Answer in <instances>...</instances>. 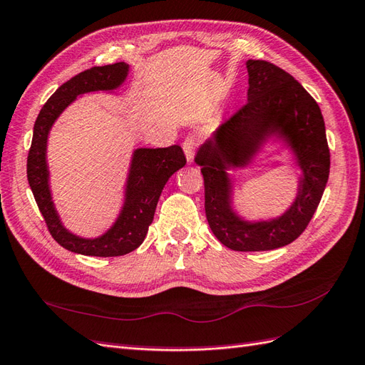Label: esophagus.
I'll return each mask as SVG.
<instances>
[{
	"instance_id": "34e87169",
	"label": "esophagus",
	"mask_w": 365,
	"mask_h": 365,
	"mask_svg": "<svg viewBox=\"0 0 365 365\" xmlns=\"http://www.w3.org/2000/svg\"><path fill=\"white\" fill-rule=\"evenodd\" d=\"M196 148H197V141L194 137H186L183 141V150H185V155L186 160H188V163L191 165L194 162V154H196Z\"/></svg>"
}]
</instances>
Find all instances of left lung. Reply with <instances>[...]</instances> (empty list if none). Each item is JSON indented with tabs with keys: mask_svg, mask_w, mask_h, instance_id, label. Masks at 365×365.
<instances>
[{
	"mask_svg": "<svg viewBox=\"0 0 365 365\" xmlns=\"http://www.w3.org/2000/svg\"><path fill=\"white\" fill-rule=\"evenodd\" d=\"M245 66L247 104L202 144L194 162L203 175L207 221L216 238L238 252L274 250L299 238L325 191V123L316 101L291 74L264 61H247ZM274 142L290 150L301 171L298 192L282 215L250 222L232 205L234 180L227 171L248 167Z\"/></svg>",
	"mask_w": 365,
	"mask_h": 365,
	"instance_id": "obj_1",
	"label": "left lung"
}]
</instances>
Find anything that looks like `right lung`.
<instances>
[{"mask_svg":"<svg viewBox=\"0 0 365 365\" xmlns=\"http://www.w3.org/2000/svg\"><path fill=\"white\" fill-rule=\"evenodd\" d=\"M129 76V65L95 66L74 76L58 87L41 107L34 124L32 143L28 155V182L43 215L51 236L66 250L87 257H121L138 249L154 221V213L166 182L186 165L180 146L138 148L132 152L129 171L124 183V199L120 215L110 228L96 236L83 238L68 230L56 210L49 185L46 158L48 138L57 118L76 99L88 93H115Z\"/></svg>","mask_w":365,"mask_h":365,"instance_id":"right-lung-1","label":"right lung"}]
</instances>
